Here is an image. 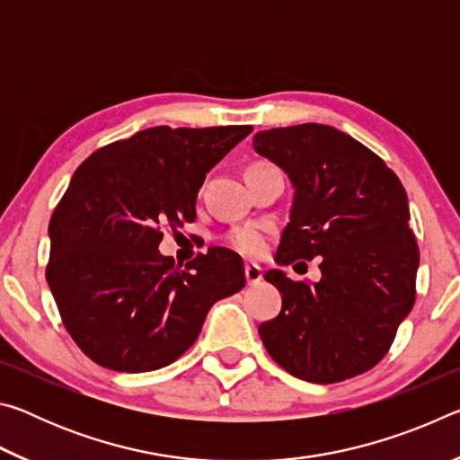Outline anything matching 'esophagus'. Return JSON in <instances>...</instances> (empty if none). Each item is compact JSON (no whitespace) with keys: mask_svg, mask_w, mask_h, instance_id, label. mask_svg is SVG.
<instances>
[{"mask_svg":"<svg viewBox=\"0 0 460 460\" xmlns=\"http://www.w3.org/2000/svg\"><path fill=\"white\" fill-rule=\"evenodd\" d=\"M263 271L258 263H245V279L249 286H258L261 282Z\"/></svg>","mask_w":460,"mask_h":460,"instance_id":"34e87169","label":"esophagus"}]
</instances>
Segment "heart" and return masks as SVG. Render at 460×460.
Instances as JSON below:
<instances>
[{"mask_svg":"<svg viewBox=\"0 0 460 460\" xmlns=\"http://www.w3.org/2000/svg\"><path fill=\"white\" fill-rule=\"evenodd\" d=\"M229 241H231V245L237 249V252L245 253V255H258L263 252V245H266V241H263V233L255 227L237 229L229 237Z\"/></svg>","mask_w":460,"mask_h":460,"instance_id":"1","label":"heart"}]
</instances>
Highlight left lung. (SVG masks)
Masks as SVG:
<instances>
[{
    "label": "left lung",
    "instance_id": "left-lung-1",
    "mask_svg": "<svg viewBox=\"0 0 460 460\" xmlns=\"http://www.w3.org/2000/svg\"><path fill=\"white\" fill-rule=\"evenodd\" d=\"M253 150L276 164L294 194L276 261H321V279L263 278L282 310L260 324L268 353L294 377L334 384L371 369L414 306L420 253L402 182L351 136L323 123L274 128Z\"/></svg>",
    "mask_w": 460,
    "mask_h": 460
}]
</instances>
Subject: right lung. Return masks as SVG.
<instances>
[{
  "mask_svg": "<svg viewBox=\"0 0 460 460\" xmlns=\"http://www.w3.org/2000/svg\"><path fill=\"white\" fill-rule=\"evenodd\" d=\"M252 126L147 128L91 154L49 225L50 292L81 351L113 371L176 361L208 310L245 286L243 261L225 247L181 270L160 253L162 227L197 217L211 168Z\"/></svg>",
  "mask_w": 460,
  "mask_h": 460,
  "instance_id": "1",
  "label": "right lung"
}]
</instances>
